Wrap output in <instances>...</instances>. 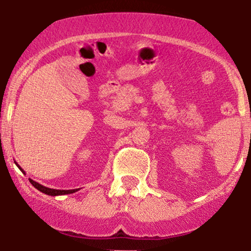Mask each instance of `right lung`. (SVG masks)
<instances>
[{
  "mask_svg": "<svg viewBox=\"0 0 251 251\" xmlns=\"http://www.w3.org/2000/svg\"><path fill=\"white\" fill-rule=\"evenodd\" d=\"M16 163V165L18 166V168H19V170L21 171V172H23L24 174H25V171L21 169V166L18 164L17 162H14ZM29 181H30V183L32 184V186H34L36 189H37V190H39L41 192H43V194H45V195H49V196H62V195H69V194H74V192H75V191H78L79 189H70V190H59V189H50V188H47V187H45V186H43V184H41V183H38V182H36V181H34L32 179H29Z\"/></svg>",
  "mask_w": 251,
  "mask_h": 251,
  "instance_id": "1",
  "label": "right lung"
}]
</instances>
